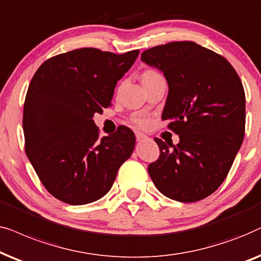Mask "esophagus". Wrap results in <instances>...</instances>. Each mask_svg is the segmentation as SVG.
<instances>
[{
    "label": "esophagus",
    "mask_w": 261,
    "mask_h": 261,
    "mask_svg": "<svg viewBox=\"0 0 261 261\" xmlns=\"http://www.w3.org/2000/svg\"><path fill=\"white\" fill-rule=\"evenodd\" d=\"M145 138H147V136H145V135H143V134H136V140H137V142H142V141H144Z\"/></svg>",
    "instance_id": "1"
}]
</instances>
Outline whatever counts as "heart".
<instances>
[{"mask_svg":"<svg viewBox=\"0 0 261 261\" xmlns=\"http://www.w3.org/2000/svg\"><path fill=\"white\" fill-rule=\"evenodd\" d=\"M159 77H162V76L158 70H155V69H147V70H144L143 74H142V82H148ZM131 123L135 124L138 127L144 128L148 126L149 121L147 118L141 116V114H135V116L131 117Z\"/></svg>","mask_w":261,"mask_h":261,"instance_id":"heart-1","label":"heart"}]
</instances>
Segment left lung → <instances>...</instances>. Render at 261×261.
Listing matches in <instances>:
<instances>
[{
    "instance_id": "8db88e82",
    "label": "left lung",
    "mask_w": 261,
    "mask_h": 261,
    "mask_svg": "<svg viewBox=\"0 0 261 261\" xmlns=\"http://www.w3.org/2000/svg\"><path fill=\"white\" fill-rule=\"evenodd\" d=\"M160 69L169 92L162 120L179 135L160 138V156L148 166L162 194L192 203L213 194L227 178L245 136L246 96L238 72L223 56L193 41H172L142 52Z\"/></svg>"
}]
</instances>
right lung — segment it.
I'll use <instances>...</instances> for the list:
<instances>
[{
	"instance_id": "right-lung-1",
	"label": "right lung",
	"mask_w": 261,
	"mask_h": 261,
	"mask_svg": "<svg viewBox=\"0 0 261 261\" xmlns=\"http://www.w3.org/2000/svg\"><path fill=\"white\" fill-rule=\"evenodd\" d=\"M138 54L77 48L48 58L31 80L22 117L26 155L58 200L83 205L100 199L133 154L130 128L100 138L93 116L111 106L118 80Z\"/></svg>"
}]
</instances>
